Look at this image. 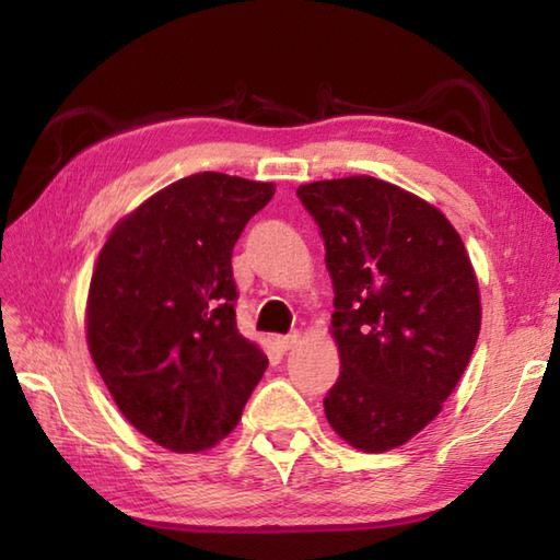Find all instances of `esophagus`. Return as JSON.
I'll use <instances>...</instances> for the list:
<instances>
[{
    "label": "esophagus",
    "instance_id": "34e87169",
    "mask_svg": "<svg viewBox=\"0 0 560 560\" xmlns=\"http://www.w3.org/2000/svg\"><path fill=\"white\" fill-rule=\"evenodd\" d=\"M299 341H301V335H299V331H293V335L277 337V341H273V343H277L281 351H291V349L299 347Z\"/></svg>",
    "mask_w": 560,
    "mask_h": 560
}]
</instances>
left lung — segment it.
<instances>
[{"label": "left lung", "instance_id": "1", "mask_svg": "<svg viewBox=\"0 0 560 560\" xmlns=\"http://www.w3.org/2000/svg\"><path fill=\"white\" fill-rule=\"evenodd\" d=\"M325 237L341 373L325 397L339 438L387 452L431 423L477 347V271L445 213L371 175L299 187Z\"/></svg>", "mask_w": 560, "mask_h": 560}]
</instances>
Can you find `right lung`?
Masks as SVG:
<instances>
[{"label":"right lung","instance_id":"add662e5","mask_svg":"<svg viewBox=\"0 0 560 560\" xmlns=\"http://www.w3.org/2000/svg\"><path fill=\"white\" fill-rule=\"evenodd\" d=\"M273 189L211 171L183 177L117 221L101 249L91 359L125 419L165 450L217 445L267 371L235 325L231 257Z\"/></svg>","mask_w":560,"mask_h":560}]
</instances>
